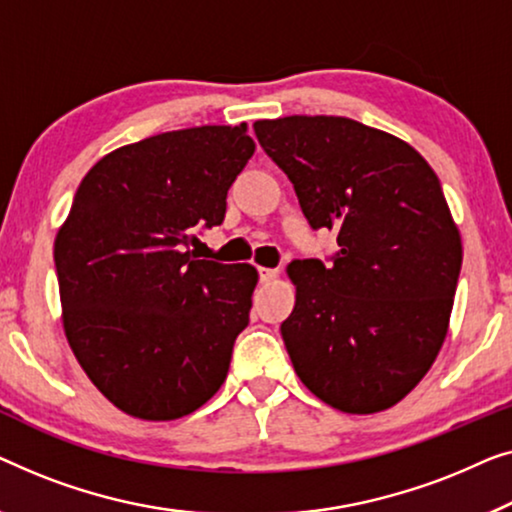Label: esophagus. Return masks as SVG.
Returning a JSON list of instances; mask_svg holds the SVG:
<instances>
[{"mask_svg":"<svg viewBox=\"0 0 512 512\" xmlns=\"http://www.w3.org/2000/svg\"><path fill=\"white\" fill-rule=\"evenodd\" d=\"M259 283H271V280L278 278V269H266V266H259Z\"/></svg>","mask_w":512,"mask_h":512,"instance_id":"1","label":"esophagus"}]
</instances>
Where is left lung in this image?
I'll use <instances>...</instances> for the list:
<instances>
[{"mask_svg": "<svg viewBox=\"0 0 512 512\" xmlns=\"http://www.w3.org/2000/svg\"><path fill=\"white\" fill-rule=\"evenodd\" d=\"M313 229H334L331 264L287 266L297 301L280 334L315 397L369 415L399 403L448 334L462 239L427 160L397 136L338 115L257 120Z\"/></svg>", "mask_w": 512, "mask_h": 512, "instance_id": "1", "label": "left lung"}]
</instances>
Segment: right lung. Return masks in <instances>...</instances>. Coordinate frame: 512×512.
<instances>
[{
  "label": "right lung",
  "mask_w": 512,
  "mask_h": 512,
  "mask_svg": "<svg viewBox=\"0 0 512 512\" xmlns=\"http://www.w3.org/2000/svg\"><path fill=\"white\" fill-rule=\"evenodd\" d=\"M255 153L248 125L164 132L102 157L55 239L64 334L122 413L178 420L225 383L257 271L197 259Z\"/></svg>",
  "instance_id": "right-lung-1"
}]
</instances>
